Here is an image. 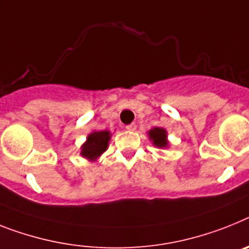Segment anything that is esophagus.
Returning <instances> with one entry per match:
<instances>
[{
	"label": "esophagus",
	"instance_id": "34e87169",
	"mask_svg": "<svg viewBox=\"0 0 249 249\" xmlns=\"http://www.w3.org/2000/svg\"><path fill=\"white\" fill-rule=\"evenodd\" d=\"M135 129H137V125H135V124H129V125H126V130L134 131Z\"/></svg>",
	"mask_w": 249,
	"mask_h": 249
}]
</instances>
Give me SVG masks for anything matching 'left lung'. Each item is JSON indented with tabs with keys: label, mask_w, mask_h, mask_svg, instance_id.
<instances>
[{
	"label": "left lung",
	"mask_w": 249,
	"mask_h": 249,
	"mask_svg": "<svg viewBox=\"0 0 249 249\" xmlns=\"http://www.w3.org/2000/svg\"><path fill=\"white\" fill-rule=\"evenodd\" d=\"M148 138H149V141L152 142V144H153L154 147L160 148V149L170 147L168 134H167V130L164 128L156 126V128L150 129V130L148 131Z\"/></svg>",
	"instance_id": "obj_1"
}]
</instances>
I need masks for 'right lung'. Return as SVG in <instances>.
Instances as JSON below:
<instances>
[{
  "instance_id": "right-lung-1",
  "label": "right lung",
  "mask_w": 249,
  "mask_h": 249,
  "mask_svg": "<svg viewBox=\"0 0 249 249\" xmlns=\"http://www.w3.org/2000/svg\"><path fill=\"white\" fill-rule=\"evenodd\" d=\"M111 139V133L108 130H93L91 131L86 142L81 145V157L89 162H96L97 158L105 153L108 148V142Z\"/></svg>"
}]
</instances>
